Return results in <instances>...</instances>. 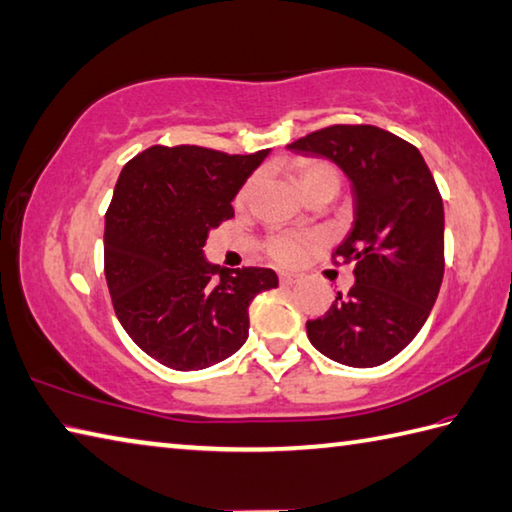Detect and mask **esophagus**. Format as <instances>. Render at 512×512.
Returning a JSON list of instances; mask_svg holds the SVG:
<instances>
[{"mask_svg": "<svg viewBox=\"0 0 512 512\" xmlns=\"http://www.w3.org/2000/svg\"><path fill=\"white\" fill-rule=\"evenodd\" d=\"M297 282H300V277L293 275V273H282V275H280V284H282V286H293V284H297Z\"/></svg>", "mask_w": 512, "mask_h": 512, "instance_id": "1", "label": "esophagus"}]
</instances>
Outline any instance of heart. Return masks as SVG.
<instances>
[{"label": "heart", "mask_w": 512, "mask_h": 512, "mask_svg": "<svg viewBox=\"0 0 512 512\" xmlns=\"http://www.w3.org/2000/svg\"><path fill=\"white\" fill-rule=\"evenodd\" d=\"M297 181H300L302 190L309 194L318 192L322 188H340V172L338 167L329 163V161H320V159H311V161H302L295 167ZM257 185V176L248 179L244 183V188L237 194V203H246L250 199ZM311 248V237L309 235H300V232H273L268 235L264 241V253L273 259L275 264L280 266H295L300 264L306 257Z\"/></svg>", "instance_id": "obj_1"}]
</instances>
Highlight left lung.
Returning a JSON list of instances; mask_svg holds the SVG:
<instances>
[{"instance_id":"obj_1","label":"left lung","mask_w":512,"mask_h":512,"mask_svg":"<svg viewBox=\"0 0 512 512\" xmlns=\"http://www.w3.org/2000/svg\"><path fill=\"white\" fill-rule=\"evenodd\" d=\"M288 150L327 156L351 179L356 224L331 262L356 264V284L306 322L324 356L376 367L401 353L427 320L445 273L443 199L412 143L374 125H331Z\"/></svg>"}]
</instances>
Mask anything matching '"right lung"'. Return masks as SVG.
Masks as SVG:
<instances>
[{"instance_id":"obj_1","label":"right lung","mask_w":512,"mask_h":512,"mask_svg":"<svg viewBox=\"0 0 512 512\" xmlns=\"http://www.w3.org/2000/svg\"><path fill=\"white\" fill-rule=\"evenodd\" d=\"M268 150L228 154L152 145L127 161L105 215V277L116 318L147 356L176 371L226 360L248 338V306L277 286L271 268L206 262L210 228Z\"/></svg>"}]
</instances>
